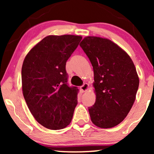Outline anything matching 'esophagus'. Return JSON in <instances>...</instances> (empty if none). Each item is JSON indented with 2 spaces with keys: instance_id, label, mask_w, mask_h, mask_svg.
Wrapping results in <instances>:
<instances>
[{
  "instance_id": "34e87169",
  "label": "esophagus",
  "mask_w": 154,
  "mask_h": 154,
  "mask_svg": "<svg viewBox=\"0 0 154 154\" xmlns=\"http://www.w3.org/2000/svg\"><path fill=\"white\" fill-rule=\"evenodd\" d=\"M89 88V85L88 83H84L83 85L81 86V90L82 92H85Z\"/></svg>"
}]
</instances>
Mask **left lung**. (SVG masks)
Instances as JSON below:
<instances>
[{
  "label": "left lung",
  "mask_w": 154,
  "mask_h": 154,
  "mask_svg": "<svg viewBox=\"0 0 154 154\" xmlns=\"http://www.w3.org/2000/svg\"><path fill=\"white\" fill-rule=\"evenodd\" d=\"M93 67L96 101L88 107L97 127L111 128L127 116L135 100L139 77L130 56L110 40L85 37L80 43Z\"/></svg>",
  "instance_id": "1"
}]
</instances>
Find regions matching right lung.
Wrapping results in <instances>:
<instances>
[{
    "instance_id": "add662e5",
    "label": "right lung",
    "mask_w": 154,
    "mask_h": 154,
    "mask_svg": "<svg viewBox=\"0 0 154 154\" xmlns=\"http://www.w3.org/2000/svg\"><path fill=\"white\" fill-rule=\"evenodd\" d=\"M81 39L74 35H48L23 62L24 100L35 119L48 129H62L72 120L79 90L68 85L66 63Z\"/></svg>"
}]
</instances>
